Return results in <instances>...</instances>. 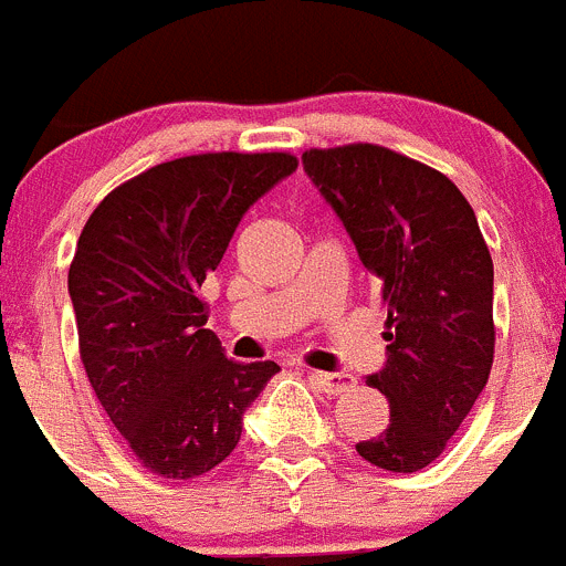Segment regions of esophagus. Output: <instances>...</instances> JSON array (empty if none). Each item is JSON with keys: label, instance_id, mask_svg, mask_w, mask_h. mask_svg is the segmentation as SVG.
I'll use <instances>...</instances> for the list:
<instances>
[{"label": "esophagus", "instance_id": "1", "mask_svg": "<svg viewBox=\"0 0 566 566\" xmlns=\"http://www.w3.org/2000/svg\"><path fill=\"white\" fill-rule=\"evenodd\" d=\"M310 379H313L315 385H318L324 394L329 396H337L343 394V390H348L352 385H355V377L352 374H326V371H310Z\"/></svg>", "mask_w": 566, "mask_h": 566}]
</instances>
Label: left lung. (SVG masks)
Returning <instances> with one entry per match:
<instances>
[{
    "label": "left lung",
    "instance_id": "obj_1",
    "mask_svg": "<svg viewBox=\"0 0 566 566\" xmlns=\"http://www.w3.org/2000/svg\"><path fill=\"white\" fill-rule=\"evenodd\" d=\"M304 170L355 240L388 307V363L366 385L390 424L357 443L388 472L430 467L458 432L494 363V265L461 189L382 145L310 147Z\"/></svg>",
    "mask_w": 566,
    "mask_h": 566
}]
</instances>
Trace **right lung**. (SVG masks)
I'll use <instances>...</instances> for the list:
<instances>
[{"label":"right lung","mask_w":566,"mask_h":566,"mask_svg":"<svg viewBox=\"0 0 566 566\" xmlns=\"http://www.w3.org/2000/svg\"><path fill=\"white\" fill-rule=\"evenodd\" d=\"M293 153H198L111 189L69 265L77 346L99 405L147 472L189 480L234 452L242 413L279 371L237 363L200 295L237 223Z\"/></svg>","instance_id":"right-lung-1"}]
</instances>
